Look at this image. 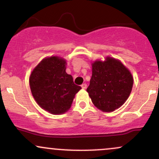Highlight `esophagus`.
<instances>
[{"label": "esophagus", "mask_w": 159, "mask_h": 159, "mask_svg": "<svg viewBox=\"0 0 159 159\" xmlns=\"http://www.w3.org/2000/svg\"><path fill=\"white\" fill-rule=\"evenodd\" d=\"M87 84H81V87L83 89H86V88H87Z\"/></svg>", "instance_id": "1"}]
</instances>
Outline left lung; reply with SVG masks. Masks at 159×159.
<instances>
[{
    "label": "left lung",
    "mask_w": 159,
    "mask_h": 159,
    "mask_svg": "<svg viewBox=\"0 0 159 159\" xmlns=\"http://www.w3.org/2000/svg\"><path fill=\"white\" fill-rule=\"evenodd\" d=\"M92 77L87 91L99 110L111 112L123 105L129 98L133 78L121 62L107 57L92 64Z\"/></svg>",
    "instance_id": "obj_1"
}]
</instances>
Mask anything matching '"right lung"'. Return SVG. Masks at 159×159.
Returning a JSON list of instances; mask_svg holds the SVG:
<instances>
[{
  "mask_svg": "<svg viewBox=\"0 0 159 159\" xmlns=\"http://www.w3.org/2000/svg\"><path fill=\"white\" fill-rule=\"evenodd\" d=\"M30 87L36 102L53 114L68 111L75 94L81 89L66 72V61L58 57L43 59L30 76Z\"/></svg>",
  "mask_w": 159,
  "mask_h": 159,
  "instance_id": "obj_1",
  "label": "right lung"
}]
</instances>
